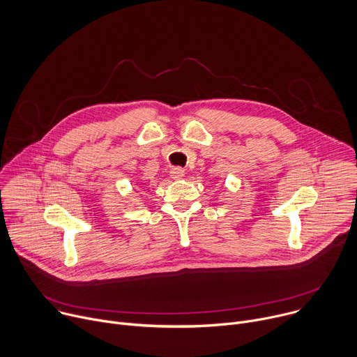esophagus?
I'll list each match as a JSON object with an SVG mask.
<instances>
[{
    "instance_id": "34e87169",
    "label": "esophagus",
    "mask_w": 357,
    "mask_h": 357,
    "mask_svg": "<svg viewBox=\"0 0 357 357\" xmlns=\"http://www.w3.org/2000/svg\"><path fill=\"white\" fill-rule=\"evenodd\" d=\"M171 176H172L174 179H182V178L185 176V171H183L182 168H179V167H174V168L171 169Z\"/></svg>"
}]
</instances>
